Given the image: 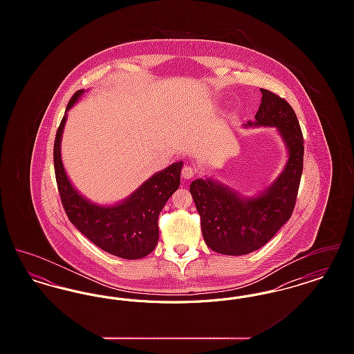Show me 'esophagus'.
Masks as SVG:
<instances>
[{
  "instance_id": "34e87169",
  "label": "esophagus",
  "mask_w": 354,
  "mask_h": 354,
  "mask_svg": "<svg viewBox=\"0 0 354 354\" xmlns=\"http://www.w3.org/2000/svg\"><path fill=\"white\" fill-rule=\"evenodd\" d=\"M196 175V169L192 166H185L182 169V178L185 180H189L191 178H194Z\"/></svg>"
}]
</instances>
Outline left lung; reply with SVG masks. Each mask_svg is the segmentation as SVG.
Segmentation results:
<instances>
[{"label": "left lung", "mask_w": 354, "mask_h": 354, "mask_svg": "<svg viewBox=\"0 0 354 354\" xmlns=\"http://www.w3.org/2000/svg\"><path fill=\"white\" fill-rule=\"evenodd\" d=\"M254 122L245 127H274L286 145L288 159L280 175L264 191L244 196L212 178H199L189 192L201 215L205 244L215 252L241 256L266 245L290 218L303 174L304 139L290 104L270 90Z\"/></svg>", "instance_id": "left-lung-1"}]
</instances>
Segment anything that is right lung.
Here are the masks:
<instances>
[{"label": "right lung", "mask_w": 354, "mask_h": 354, "mask_svg": "<svg viewBox=\"0 0 354 354\" xmlns=\"http://www.w3.org/2000/svg\"><path fill=\"white\" fill-rule=\"evenodd\" d=\"M86 90H78L68 102L54 142V169L61 202L68 220L91 243L110 254L136 260L153 251L159 239L158 216L180 185L183 162H175L139 185L131 195L115 204H97L71 185L62 163L61 142L68 111Z\"/></svg>", "instance_id": "1"}]
</instances>
